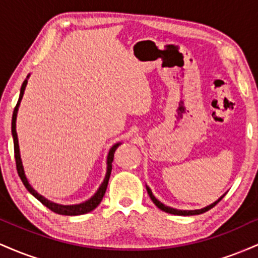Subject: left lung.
<instances>
[{"mask_svg": "<svg viewBox=\"0 0 258 258\" xmlns=\"http://www.w3.org/2000/svg\"><path fill=\"white\" fill-rule=\"evenodd\" d=\"M146 186H147V191H148V194H149L150 199L153 200V203L155 204V205L158 206L160 210H162V211L167 212V214L178 215V216H193V215H200V214H204V212L209 211L210 209H212V207H214L215 205H217V204L220 203V201H221L222 199H223L224 195H226V194H223V195H222V197L220 198V199L216 200L215 203H212V204H211V205H207L206 207H203V209H198V210H177V209H173V207L166 206V205H165V204H162L161 201H159V200L156 199V198L154 197V195H153V193H152V189H150L149 186H148V185H146Z\"/></svg>", "mask_w": 258, "mask_h": 258, "instance_id": "obj_1", "label": "left lung"}]
</instances>
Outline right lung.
<instances>
[{
    "label": "right lung",
    "instance_id": "add662e5",
    "mask_svg": "<svg viewBox=\"0 0 258 258\" xmlns=\"http://www.w3.org/2000/svg\"><path fill=\"white\" fill-rule=\"evenodd\" d=\"M30 78V74L26 76V79L23 82L22 88H20V94H19V99H18V103L14 108L13 111V116H12V137H13V143H14V156H16V164H17V171L18 174H19L20 179H22L23 184L25 185V188L28 189L29 193L34 195L36 199L42 203L44 206L48 207L49 210L58 215H64V216H79V215H84L87 214V212H91L92 210L96 209L97 206L99 205L100 201H102L103 197H104L106 186H108V182L109 178H110V173H111V167H112V160H114V153L116 150V148L120 146L119 143H115L114 146L110 148L109 150L108 155H106V172H105V177L103 179L102 184L99 185V188L97 189V191L94 193L88 200L84 201V203L80 204H75V205H61V204H57L53 203V201L46 199V198L42 197L41 194H38L34 188H32L30 183H29L28 178H26V174L24 171V166H23V161H22V156H20V149H19V142H18V135H17V115H18V110H19V105L20 102H22L23 96H24V92L26 88V85H28V80Z\"/></svg>",
    "mask_w": 258,
    "mask_h": 258
}]
</instances>
